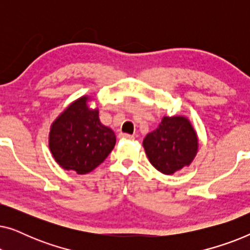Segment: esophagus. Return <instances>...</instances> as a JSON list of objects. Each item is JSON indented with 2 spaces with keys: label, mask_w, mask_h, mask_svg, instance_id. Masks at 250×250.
Returning <instances> with one entry per match:
<instances>
[{
  "label": "esophagus",
  "mask_w": 250,
  "mask_h": 250,
  "mask_svg": "<svg viewBox=\"0 0 250 250\" xmlns=\"http://www.w3.org/2000/svg\"><path fill=\"white\" fill-rule=\"evenodd\" d=\"M119 138H121V139H128V140H133V139H134V135L127 134V133H121V134H119Z\"/></svg>",
  "instance_id": "obj_1"
}]
</instances>
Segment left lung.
Returning <instances> with one entry per match:
<instances>
[{
  "label": "left lung",
  "mask_w": 250,
  "mask_h": 250,
  "mask_svg": "<svg viewBox=\"0 0 250 250\" xmlns=\"http://www.w3.org/2000/svg\"><path fill=\"white\" fill-rule=\"evenodd\" d=\"M149 162L166 175L189 166L198 151V138L193 126L183 116H165L158 127L143 140Z\"/></svg>",
  "instance_id": "8db88e82"
}]
</instances>
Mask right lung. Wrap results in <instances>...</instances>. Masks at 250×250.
<instances>
[{"mask_svg": "<svg viewBox=\"0 0 250 250\" xmlns=\"http://www.w3.org/2000/svg\"><path fill=\"white\" fill-rule=\"evenodd\" d=\"M87 95L70 104L52 123L49 146L56 162L77 174L90 173L104 162L116 143L111 128L102 125Z\"/></svg>", "mask_w": 250, "mask_h": 250, "instance_id": "1", "label": "right lung"}]
</instances>
